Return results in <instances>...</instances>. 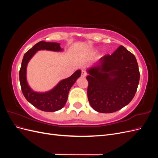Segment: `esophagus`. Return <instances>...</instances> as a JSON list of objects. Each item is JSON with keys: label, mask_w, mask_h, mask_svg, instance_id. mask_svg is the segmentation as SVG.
Returning a JSON list of instances; mask_svg holds the SVG:
<instances>
[{"label": "esophagus", "mask_w": 158, "mask_h": 158, "mask_svg": "<svg viewBox=\"0 0 158 158\" xmlns=\"http://www.w3.org/2000/svg\"><path fill=\"white\" fill-rule=\"evenodd\" d=\"M82 77H83V78H84V77H85V76H87V73H85V70H82Z\"/></svg>", "instance_id": "1"}]
</instances>
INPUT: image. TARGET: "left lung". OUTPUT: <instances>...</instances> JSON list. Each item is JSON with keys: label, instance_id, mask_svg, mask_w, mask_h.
<instances>
[{"label": "left lung", "instance_id": "1", "mask_svg": "<svg viewBox=\"0 0 158 158\" xmlns=\"http://www.w3.org/2000/svg\"><path fill=\"white\" fill-rule=\"evenodd\" d=\"M87 73L88 101L99 113H111L127 106L139 84L136 57L122 45L112 55L99 59Z\"/></svg>", "mask_w": 158, "mask_h": 158}]
</instances>
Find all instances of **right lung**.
<instances>
[{
  "mask_svg": "<svg viewBox=\"0 0 158 158\" xmlns=\"http://www.w3.org/2000/svg\"><path fill=\"white\" fill-rule=\"evenodd\" d=\"M47 50L61 52L63 49L56 42L40 41L26 52L23 55L19 76L22 93L28 102L41 111L54 112L63 108L68 99L69 90L81 76L80 70H76L70 77L60 80L55 86L45 92H37L33 90L27 81V66L29 61L38 51Z\"/></svg>",
  "mask_w": 158,
  "mask_h": 158,
  "instance_id": "1",
  "label": "right lung"
}]
</instances>
